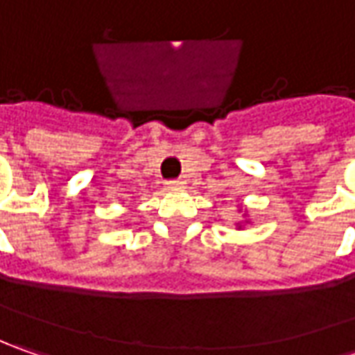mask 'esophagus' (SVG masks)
<instances>
[{"label": "esophagus", "mask_w": 355, "mask_h": 355, "mask_svg": "<svg viewBox=\"0 0 355 355\" xmlns=\"http://www.w3.org/2000/svg\"><path fill=\"white\" fill-rule=\"evenodd\" d=\"M168 189H173V191H178V189H184V185H185V182L184 180H170V182H168Z\"/></svg>", "instance_id": "1"}]
</instances>
